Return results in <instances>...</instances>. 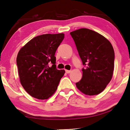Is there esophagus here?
<instances>
[{
  "instance_id": "34e87169",
  "label": "esophagus",
  "mask_w": 130,
  "mask_h": 130,
  "mask_svg": "<svg viewBox=\"0 0 130 130\" xmlns=\"http://www.w3.org/2000/svg\"><path fill=\"white\" fill-rule=\"evenodd\" d=\"M65 72H66V73H67V74H69V73H70L71 72V70H65Z\"/></svg>"
}]
</instances>
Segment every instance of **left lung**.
I'll use <instances>...</instances> for the list:
<instances>
[{
  "label": "left lung",
  "instance_id": "8db88e82",
  "mask_svg": "<svg viewBox=\"0 0 130 130\" xmlns=\"http://www.w3.org/2000/svg\"><path fill=\"white\" fill-rule=\"evenodd\" d=\"M70 35L85 66L82 69V78L76 83V87L86 95H97L103 92L112 79L113 48L107 38L89 29H79Z\"/></svg>",
  "mask_w": 130,
  "mask_h": 130
}]
</instances>
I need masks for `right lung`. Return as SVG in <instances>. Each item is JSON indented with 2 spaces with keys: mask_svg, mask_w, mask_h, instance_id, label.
<instances>
[{
  "mask_svg": "<svg viewBox=\"0 0 130 130\" xmlns=\"http://www.w3.org/2000/svg\"><path fill=\"white\" fill-rule=\"evenodd\" d=\"M63 38V34L40 35L19 50L17 65L21 83L33 97L47 99L56 90L65 70L56 69L55 54Z\"/></svg>",
  "mask_w": 130,
  "mask_h": 130,
  "instance_id": "right-lung-1",
  "label": "right lung"
}]
</instances>
